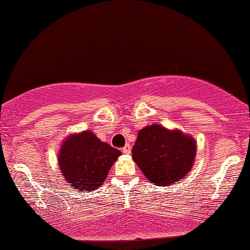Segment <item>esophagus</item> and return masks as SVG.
Instances as JSON below:
<instances>
[{
    "mask_svg": "<svg viewBox=\"0 0 250 250\" xmlns=\"http://www.w3.org/2000/svg\"><path fill=\"white\" fill-rule=\"evenodd\" d=\"M122 151H124L125 154H130V152H131V146H130L129 144H126L125 146L122 148Z\"/></svg>",
    "mask_w": 250,
    "mask_h": 250,
    "instance_id": "obj_1",
    "label": "esophagus"
}]
</instances>
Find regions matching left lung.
I'll use <instances>...</instances> for the list:
<instances>
[{"instance_id": "left-lung-1", "label": "left lung", "mask_w": 250, "mask_h": 250, "mask_svg": "<svg viewBox=\"0 0 250 250\" xmlns=\"http://www.w3.org/2000/svg\"><path fill=\"white\" fill-rule=\"evenodd\" d=\"M196 144L180 130L159 125L145 126L138 132L132 158L152 184L164 186L185 177L192 168Z\"/></svg>"}]
</instances>
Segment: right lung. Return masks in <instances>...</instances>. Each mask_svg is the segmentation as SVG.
Masks as SVG:
<instances>
[{
    "mask_svg": "<svg viewBox=\"0 0 250 250\" xmlns=\"http://www.w3.org/2000/svg\"><path fill=\"white\" fill-rule=\"evenodd\" d=\"M120 155V150L86 130L66 138L59 150L58 165L69 188L89 192L105 181Z\"/></svg>",
    "mask_w": 250,
    "mask_h": 250,
    "instance_id": "1",
    "label": "right lung"
}]
</instances>
